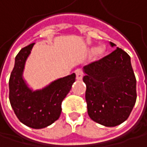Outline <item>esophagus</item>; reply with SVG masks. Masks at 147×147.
Here are the masks:
<instances>
[{
    "mask_svg": "<svg viewBox=\"0 0 147 147\" xmlns=\"http://www.w3.org/2000/svg\"><path fill=\"white\" fill-rule=\"evenodd\" d=\"M75 74H76V80H82V76H83V72L81 69H77L75 71Z\"/></svg>",
    "mask_w": 147,
    "mask_h": 147,
    "instance_id": "1",
    "label": "esophagus"
}]
</instances>
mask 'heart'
I'll return each instance as SVG.
<instances>
[{
	"mask_svg": "<svg viewBox=\"0 0 147 147\" xmlns=\"http://www.w3.org/2000/svg\"><path fill=\"white\" fill-rule=\"evenodd\" d=\"M104 53H105V51H104V49H103L102 47H100L98 50H97V56L98 57H102L103 55H104Z\"/></svg>",
	"mask_w": 147,
	"mask_h": 147,
	"instance_id": "obj_1",
	"label": "heart"
}]
</instances>
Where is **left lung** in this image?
Segmentation results:
<instances>
[{
    "label": "left lung",
    "mask_w": 147,
    "mask_h": 147,
    "mask_svg": "<svg viewBox=\"0 0 147 147\" xmlns=\"http://www.w3.org/2000/svg\"><path fill=\"white\" fill-rule=\"evenodd\" d=\"M83 71L89 117L106 127L126 121L137 97L136 79L129 55L117 47L102 59L85 65Z\"/></svg>",
    "instance_id": "left-lung-1"
}]
</instances>
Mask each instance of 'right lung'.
Segmentation results:
<instances>
[{
	"instance_id": "right-lung-1",
	"label": "right lung",
	"mask_w": 147,
	"mask_h": 147,
	"mask_svg": "<svg viewBox=\"0 0 147 147\" xmlns=\"http://www.w3.org/2000/svg\"><path fill=\"white\" fill-rule=\"evenodd\" d=\"M34 43L23 47L15 58L9 78V100L18 120L32 129H43L59 119L61 104L76 80L75 73L53 82L42 90L32 91L22 74Z\"/></svg>"
}]
</instances>
